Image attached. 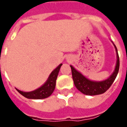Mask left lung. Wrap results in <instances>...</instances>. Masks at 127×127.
Masks as SVG:
<instances>
[{"label":"left lung","instance_id":"obj_1","mask_svg":"<svg viewBox=\"0 0 127 127\" xmlns=\"http://www.w3.org/2000/svg\"><path fill=\"white\" fill-rule=\"evenodd\" d=\"M113 44L115 47L116 55H117V61H116V65H115L114 71L106 79L102 80V81L90 80L87 77H86L84 75H82L81 72L77 70L72 65H70L72 70V79H73L75 86L83 94L86 95H97L102 94L105 93L110 88V86L114 82L119 71L120 59H119L117 48L113 43Z\"/></svg>","mask_w":127,"mask_h":127}]
</instances>
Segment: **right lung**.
Instances as JSON below:
<instances>
[{
	"instance_id": "obj_1",
	"label": "right lung",
	"mask_w": 127,
	"mask_h": 127,
	"mask_svg": "<svg viewBox=\"0 0 127 127\" xmlns=\"http://www.w3.org/2000/svg\"><path fill=\"white\" fill-rule=\"evenodd\" d=\"M62 64L56 68L52 71L50 75H49L48 78L46 80V82L43 85L34 91L30 92H24L21 91L18 89H16L17 91L21 94L23 96L28 99H41L48 97L49 96L52 95L56 86V80L58 76L59 70L61 68Z\"/></svg>"
}]
</instances>
